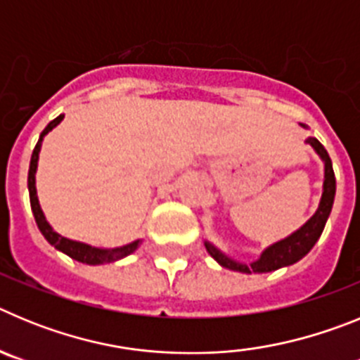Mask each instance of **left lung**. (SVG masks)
<instances>
[{"label":"left lung","instance_id":"left-lung-1","mask_svg":"<svg viewBox=\"0 0 360 360\" xmlns=\"http://www.w3.org/2000/svg\"><path fill=\"white\" fill-rule=\"evenodd\" d=\"M307 128V126H304ZM308 144L316 149V153L323 158L324 162V182H323V196H321L319 207H317L316 214L308 219L307 224L301 229H297L295 232H292L290 236L285 238V240L278 241V243L270 245L269 249H265L259 256V259L252 262L250 265L247 263L234 262L232 257L225 256L224 252H219L214 245L205 241V249L207 252L214 257L216 262L219 263L225 269L236 270V272H243V274H252V272H272V270H278L281 266L294 265L295 262H299L301 257L307 256L311 250V247L316 245V241L319 240L321 234H323V229L326 225V219H328L330 212H332L333 198H335V174H333L332 160H330L328 151L324 149V146L317 141L316 136H308Z\"/></svg>","mask_w":360,"mask_h":360}]
</instances>
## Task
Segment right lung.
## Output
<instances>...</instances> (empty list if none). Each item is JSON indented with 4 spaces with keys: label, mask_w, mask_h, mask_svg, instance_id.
Returning a JSON list of instances; mask_svg holds the SVG:
<instances>
[{
    "label": "right lung",
    "mask_w": 360,
    "mask_h": 360,
    "mask_svg": "<svg viewBox=\"0 0 360 360\" xmlns=\"http://www.w3.org/2000/svg\"><path fill=\"white\" fill-rule=\"evenodd\" d=\"M63 117L65 115H59L57 119H53L52 122L43 129L36 148H34V151H32L30 169H28V193H30L32 212H34V218H36V224L37 227H39L41 234H43V236L46 238V241H49L50 245H53L57 250H61V252H65L66 256H70L72 259H77V262L86 263V265H104V263H113L117 262V259H122V257L135 252V250L139 249V245H141V240L133 241V243L129 245H124V247H119V249H97V247L81 243V241L68 240V238L57 234V232L50 227V224L46 221V218H44L43 211H41L39 207V200H37V191H36V169H37V160H39L41 142H43V136L46 135V133L52 131L57 124L61 122Z\"/></svg>",
    "instance_id": "obj_1"
}]
</instances>
